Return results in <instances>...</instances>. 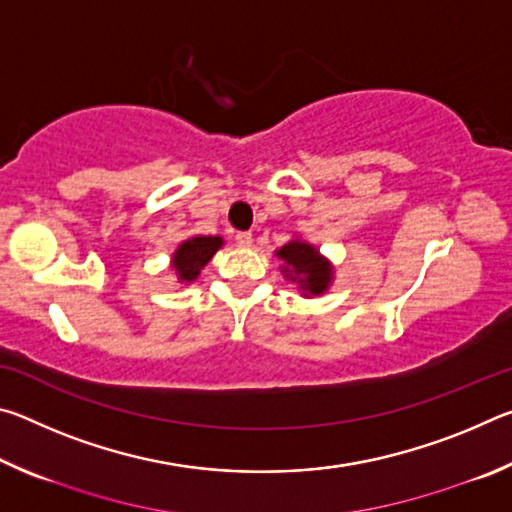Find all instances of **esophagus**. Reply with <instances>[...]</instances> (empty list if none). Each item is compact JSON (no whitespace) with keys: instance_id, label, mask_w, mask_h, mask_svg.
I'll return each mask as SVG.
<instances>
[{"instance_id":"1","label":"esophagus","mask_w":512,"mask_h":512,"mask_svg":"<svg viewBox=\"0 0 512 512\" xmlns=\"http://www.w3.org/2000/svg\"><path fill=\"white\" fill-rule=\"evenodd\" d=\"M235 241H237V244L239 246H250V244H253V235H250V232H237V235H235Z\"/></svg>"}]
</instances>
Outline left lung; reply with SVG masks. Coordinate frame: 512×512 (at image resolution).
Masks as SVG:
<instances>
[{
  "label": "left lung",
  "instance_id": "obj_1",
  "mask_svg": "<svg viewBox=\"0 0 512 512\" xmlns=\"http://www.w3.org/2000/svg\"><path fill=\"white\" fill-rule=\"evenodd\" d=\"M282 259L280 273L284 280L298 284L302 296H320L329 289L334 277V268L318 250L302 239H291L275 253Z\"/></svg>",
  "mask_w": 512,
  "mask_h": 512
}]
</instances>
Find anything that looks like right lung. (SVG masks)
I'll list each match as a JSON object with an SVG mask.
<instances>
[{"mask_svg": "<svg viewBox=\"0 0 512 512\" xmlns=\"http://www.w3.org/2000/svg\"><path fill=\"white\" fill-rule=\"evenodd\" d=\"M223 246L221 237H192L183 241L171 257V266L178 275V282L192 284L201 275L203 266L210 262L216 250Z\"/></svg>", "mask_w": 512, "mask_h": 512, "instance_id": "1", "label": "right lung"}]
</instances>
